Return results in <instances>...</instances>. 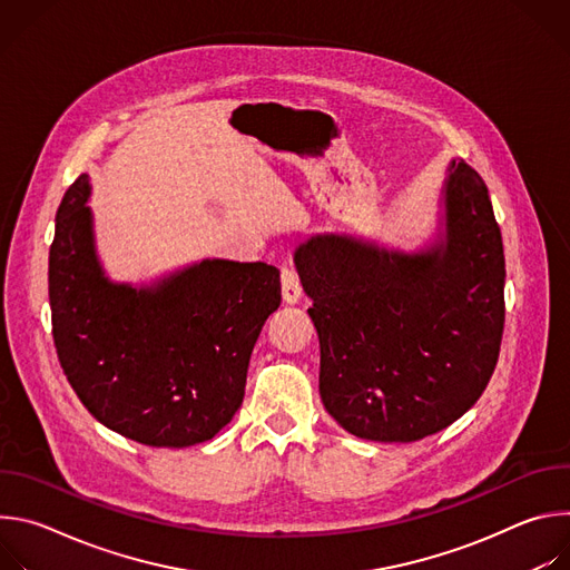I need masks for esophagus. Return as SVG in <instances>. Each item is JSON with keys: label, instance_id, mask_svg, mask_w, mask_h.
Instances as JSON below:
<instances>
[{"label": "esophagus", "instance_id": "1", "mask_svg": "<svg viewBox=\"0 0 570 570\" xmlns=\"http://www.w3.org/2000/svg\"><path fill=\"white\" fill-rule=\"evenodd\" d=\"M282 295L288 304H295L302 299V284L293 264L282 266Z\"/></svg>", "mask_w": 570, "mask_h": 570}]
</instances>
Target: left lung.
Returning a JSON list of instances; mask_svg holds the SVG:
<instances>
[{
    "instance_id": "8db88e82",
    "label": "left lung",
    "mask_w": 570,
    "mask_h": 570,
    "mask_svg": "<svg viewBox=\"0 0 570 570\" xmlns=\"http://www.w3.org/2000/svg\"><path fill=\"white\" fill-rule=\"evenodd\" d=\"M444 232L405 255L343 234L295 253L320 341V396L352 435L415 442L490 383L505 324V255L484 180L451 161Z\"/></svg>"
}]
</instances>
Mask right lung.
<instances>
[{
    "instance_id": "obj_1",
    "label": "right lung",
    "mask_w": 570,
    "mask_h": 570,
    "mask_svg": "<svg viewBox=\"0 0 570 570\" xmlns=\"http://www.w3.org/2000/svg\"><path fill=\"white\" fill-rule=\"evenodd\" d=\"M90 178L65 191L49 250V304L60 367L110 431L148 446L212 440L246 394L250 354L282 302L264 262L203 259L153 286L104 275Z\"/></svg>"
}]
</instances>
